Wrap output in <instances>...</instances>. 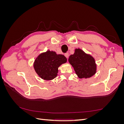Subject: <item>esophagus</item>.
I'll list each match as a JSON object with an SVG mask.
<instances>
[{
    "mask_svg": "<svg viewBox=\"0 0 124 124\" xmlns=\"http://www.w3.org/2000/svg\"><path fill=\"white\" fill-rule=\"evenodd\" d=\"M65 56H66V57L68 59L69 57V53H66L65 54Z\"/></svg>",
    "mask_w": 124,
    "mask_h": 124,
    "instance_id": "esophagus-1",
    "label": "esophagus"
}]
</instances>
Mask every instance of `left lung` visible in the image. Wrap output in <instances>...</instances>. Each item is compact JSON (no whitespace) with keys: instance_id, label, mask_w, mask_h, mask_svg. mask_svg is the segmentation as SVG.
I'll list each match as a JSON object with an SVG mask.
<instances>
[{"instance_id":"1","label":"left lung","mask_w":124,"mask_h":124,"mask_svg":"<svg viewBox=\"0 0 124 124\" xmlns=\"http://www.w3.org/2000/svg\"><path fill=\"white\" fill-rule=\"evenodd\" d=\"M68 61L80 78H91L96 72L94 58L80 48L75 50L74 53L69 56Z\"/></svg>"}]
</instances>
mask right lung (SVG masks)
I'll return each mask as SVG.
<instances>
[{
	"instance_id": "1",
	"label": "right lung",
	"mask_w": 124,
	"mask_h": 124,
	"mask_svg": "<svg viewBox=\"0 0 124 124\" xmlns=\"http://www.w3.org/2000/svg\"><path fill=\"white\" fill-rule=\"evenodd\" d=\"M66 62L67 58L64 55L47 51L37 57L33 67L41 78L45 80H51L57 77L58 67Z\"/></svg>"
}]
</instances>
